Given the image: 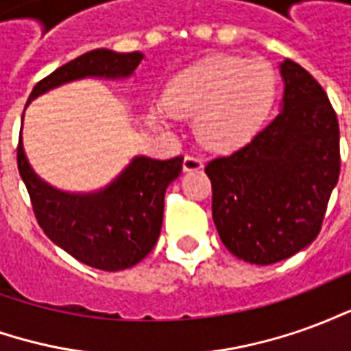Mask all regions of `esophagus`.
Returning <instances> with one entry per match:
<instances>
[{
  "mask_svg": "<svg viewBox=\"0 0 351 351\" xmlns=\"http://www.w3.org/2000/svg\"><path fill=\"white\" fill-rule=\"evenodd\" d=\"M182 167L184 171H199V169H203V160L199 156H195V154H188L184 158Z\"/></svg>",
  "mask_w": 351,
  "mask_h": 351,
  "instance_id": "1",
  "label": "esophagus"
}]
</instances>
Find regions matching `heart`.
<instances>
[{"instance_id":"obj_1","label":"heart","mask_w":351,"mask_h":351,"mask_svg":"<svg viewBox=\"0 0 351 351\" xmlns=\"http://www.w3.org/2000/svg\"><path fill=\"white\" fill-rule=\"evenodd\" d=\"M276 92L271 65L241 56L208 58L178 73L152 116H195V131L213 148L246 143L269 114Z\"/></svg>"}]
</instances>
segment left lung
Wrapping results in <instances>:
<instances>
[{
    "label": "left lung",
    "instance_id": "1",
    "mask_svg": "<svg viewBox=\"0 0 351 351\" xmlns=\"http://www.w3.org/2000/svg\"><path fill=\"white\" fill-rule=\"evenodd\" d=\"M282 110L248 145L208 161L213 220L233 256L271 265L319 233L340 175L339 120L317 80L280 64Z\"/></svg>",
    "mask_w": 351,
    "mask_h": 351
}]
</instances>
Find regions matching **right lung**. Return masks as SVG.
Returning a JSON list of instances; mask_svg holds the SVG:
<instances>
[{"label":"right lung","instance_id":"1","mask_svg":"<svg viewBox=\"0 0 351 351\" xmlns=\"http://www.w3.org/2000/svg\"><path fill=\"white\" fill-rule=\"evenodd\" d=\"M143 58L141 52L90 50L39 80L27 103L49 90L86 77L128 79ZM16 160L35 218L50 241L93 269L123 271L145 259L158 243L165 190L180 175L184 158L161 161L137 156L114 182L90 193H69L45 182L29 165L22 138Z\"/></svg>","mask_w":351,"mask_h":351}]
</instances>
